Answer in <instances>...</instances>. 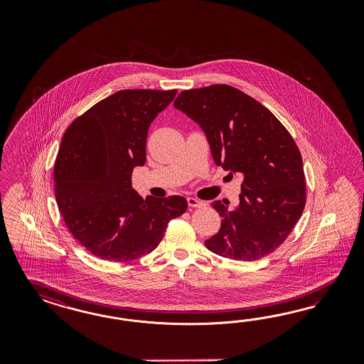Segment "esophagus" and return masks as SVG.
<instances>
[{"mask_svg":"<svg viewBox=\"0 0 364 364\" xmlns=\"http://www.w3.org/2000/svg\"><path fill=\"white\" fill-rule=\"evenodd\" d=\"M188 205L191 207V208H201V207H204V205H207L204 201H200L198 198H188Z\"/></svg>","mask_w":364,"mask_h":364,"instance_id":"obj_1","label":"esophagus"}]
</instances>
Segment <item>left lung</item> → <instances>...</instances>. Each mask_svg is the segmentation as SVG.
<instances>
[{"label": "left lung", "mask_w": 364, "mask_h": 364, "mask_svg": "<svg viewBox=\"0 0 364 364\" xmlns=\"http://www.w3.org/2000/svg\"><path fill=\"white\" fill-rule=\"evenodd\" d=\"M173 105L204 131L215 164L242 177L235 210L212 203L221 227L205 247L242 262L274 252L306 205L303 161L291 134L264 105L225 84L183 90Z\"/></svg>", "instance_id": "1"}]
</instances>
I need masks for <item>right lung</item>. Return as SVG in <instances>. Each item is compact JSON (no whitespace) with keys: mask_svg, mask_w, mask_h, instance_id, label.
<instances>
[{"mask_svg":"<svg viewBox=\"0 0 364 364\" xmlns=\"http://www.w3.org/2000/svg\"><path fill=\"white\" fill-rule=\"evenodd\" d=\"M176 93L119 90L64 133L55 159V201L73 237L100 259L129 262L152 252L168 223L187 210L183 196L144 200L131 180L133 168L146 161L151 122Z\"/></svg>","mask_w":364,"mask_h":364,"instance_id":"obj_1","label":"right lung"}]
</instances>
